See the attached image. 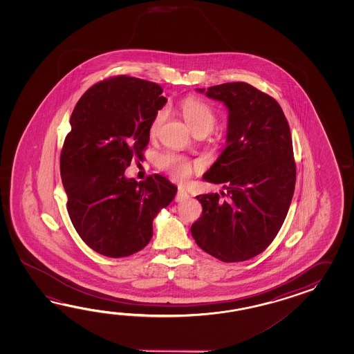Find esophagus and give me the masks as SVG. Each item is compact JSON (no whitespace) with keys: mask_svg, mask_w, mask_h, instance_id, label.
I'll return each instance as SVG.
<instances>
[{"mask_svg":"<svg viewBox=\"0 0 354 354\" xmlns=\"http://www.w3.org/2000/svg\"><path fill=\"white\" fill-rule=\"evenodd\" d=\"M188 197H189V196H188L187 192H186L183 188H178V191H177V195H176V201H177V203L186 201Z\"/></svg>","mask_w":354,"mask_h":354,"instance_id":"1","label":"esophagus"}]
</instances>
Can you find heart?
I'll list each match as a JSON object with an SVG mask.
<instances>
[{
	"instance_id": "1",
	"label": "heart",
	"mask_w": 354,
	"mask_h": 354,
	"mask_svg": "<svg viewBox=\"0 0 354 354\" xmlns=\"http://www.w3.org/2000/svg\"><path fill=\"white\" fill-rule=\"evenodd\" d=\"M180 110L185 120L187 122L188 127L192 129V131L200 130V129H206L211 131L216 122V116L212 111V109L198 98H185L183 102L180 104ZM165 118H166L165 110H159L158 113H156L151 124V134H156L158 131L162 122L165 121ZM157 166L167 171L178 180H187L194 172V169L197 168V165H194L187 159L182 158L171 151L158 156Z\"/></svg>"
}]
</instances>
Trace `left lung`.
<instances>
[{"mask_svg": "<svg viewBox=\"0 0 354 354\" xmlns=\"http://www.w3.org/2000/svg\"><path fill=\"white\" fill-rule=\"evenodd\" d=\"M227 107L226 148L203 174L220 194L196 196L197 245L223 262H243L271 244L286 218L296 182L291 131L279 102L245 82L197 88Z\"/></svg>", "mask_w": 354, "mask_h": 354, "instance_id": "1", "label": "left lung"}]
</instances>
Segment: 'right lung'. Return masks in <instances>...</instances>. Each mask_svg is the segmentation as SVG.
Here are the masks:
<instances>
[{"label": "right lung", "instance_id": "right-lung-1", "mask_svg": "<svg viewBox=\"0 0 354 354\" xmlns=\"http://www.w3.org/2000/svg\"><path fill=\"white\" fill-rule=\"evenodd\" d=\"M163 88L118 75L93 84L78 100L60 153L67 210L82 241L102 256L134 254L151 241L153 220L177 187L160 174L136 182L124 176L143 160L151 124L166 105Z\"/></svg>", "mask_w": 354, "mask_h": 354}]
</instances>
